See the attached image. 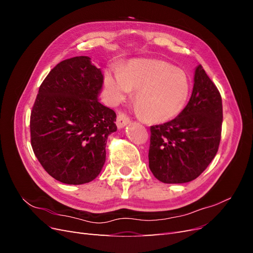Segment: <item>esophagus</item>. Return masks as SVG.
<instances>
[{"label": "esophagus", "mask_w": 253, "mask_h": 253, "mask_svg": "<svg viewBox=\"0 0 253 253\" xmlns=\"http://www.w3.org/2000/svg\"><path fill=\"white\" fill-rule=\"evenodd\" d=\"M128 124H129V119L126 116L124 113H119L118 116H117V121H116L117 127L118 128H124Z\"/></svg>", "instance_id": "34e87169"}]
</instances>
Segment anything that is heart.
Segmentation results:
<instances>
[{
	"mask_svg": "<svg viewBox=\"0 0 253 253\" xmlns=\"http://www.w3.org/2000/svg\"><path fill=\"white\" fill-rule=\"evenodd\" d=\"M104 85L112 103L118 104L137 91L138 114L153 122L168 121L182 111L189 97L186 74L159 60H132L104 75Z\"/></svg>",
	"mask_w": 253,
	"mask_h": 253,
	"instance_id": "heart-1",
	"label": "heart"
}]
</instances>
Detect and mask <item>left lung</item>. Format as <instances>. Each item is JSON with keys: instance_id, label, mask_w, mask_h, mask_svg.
<instances>
[{"instance_id": "left-lung-1", "label": "left lung", "mask_w": 253, "mask_h": 253, "mask_svg": "<svg viewBox=\"0 0 253 253\" xmlns=\"http://www.w3.org/2000/svg\"><path fill=\"white\" fill-rule=\"evenodd\" d=\"M223 104L203 66L194 72L192 95L173 120L151 126L149 167L165 183L197 178L215 157L220 141Z\"/></svg>"}]
</instances>
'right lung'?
Here are the masks:
<instances>
[{
	"label": "right lung",
	"instance_id": "1",
	"mask_svg": "<svg viewBox=\"0 0 253 253\" xmlns=\"http://www.w3.org/2000/svg\"><path fill=\"white\" fill-rule=\"evenodd\" d=\"M102 85L100 68L80 56L57 64L39 88L30 115L32 147L61 182H89L104 166L106 140L117 126L116 113L98 100Z\"/></svg>",
	"mask_w": 253,
	"mask_h": 253
}]
</instances>
